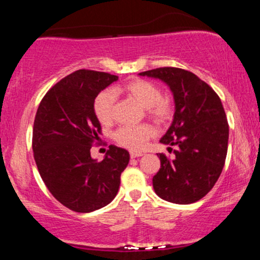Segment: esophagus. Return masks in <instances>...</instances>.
Segmentation results:
<instances>
[{"label": "esophagus", "instance_id": "obj_1", "mask_svg": "<svg viewBox=\"0 0 260 260\" xmlns=\"http://www.w3.org/2000/svg\"><path fill=\"white\" fill-rule=\"evenodd\" d=\"M143 156V153H139V151H131V157L132 159H136V157Z\"/></svg>", "mask_w": 260, "mask_h": 260}]
</instances>
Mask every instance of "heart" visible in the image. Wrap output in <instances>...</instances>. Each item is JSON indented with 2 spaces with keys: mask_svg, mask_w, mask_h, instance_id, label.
Segmentation results:
<instances>
[{
  "mask_svg": "<svg viewBox=\"0 0 260 260\" xmlns=\"http://www.w3.org/2000/svg\"><path fill=\"white\" fill-rule=\"evenodd\" d=\"M122 90L144 106L149 117L153 118L156 123H168L174 116V100L166 95H161L159 86L149 80L133 79L126 83ZM115 103L116 94L111 89H105L96 95L92 109L100 123H111ZM154 134V128L148 123L123 126L113 133V140L129 150H140Z\"/></svg>",
  "mask_w": 260,
  "mask_h": 260,
  "instance_id": "1",
  "label": "heart"
}]
</instances>
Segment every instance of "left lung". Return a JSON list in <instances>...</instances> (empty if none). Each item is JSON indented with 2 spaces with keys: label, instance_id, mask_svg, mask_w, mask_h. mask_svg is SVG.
Here are the masks:
<instances>
[{
  "label": "left lung",
  "instance_id": "8db88e82",
  "mask_svg": "<svg viewBox=\"0 0 260 260\" xmlns=\"http://www.w3.org/2000/svg\"><path fill=\"white\" fill-rule=\"evenodd\" d=\"M139 76L161 79L175 99L172 124L160 139L175 147V157L159 154L160 170L153 177L155 193L175 204H190L210 192L225 165L229 123L219 95L189 71L161 67Z\"/></svg>",
  "mask_w": 260,
  "mask_h": 260
}]
</instances>
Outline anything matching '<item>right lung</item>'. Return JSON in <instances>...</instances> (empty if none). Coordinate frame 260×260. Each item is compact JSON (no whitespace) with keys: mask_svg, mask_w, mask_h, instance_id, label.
<instances>
[{"mask_svg":"<svg viewBox=\"0 0 260 260\" xmlns=\"http://www.w3.org/2000/svg\"><path fill=\"white\" fill-rule=\"evenodd\" d=\"M117 79L105 72L76 71L45 94L35 115L32 151L39 174L50 193L77 213L111 203L129 162V153L115 145L101 161L90 156L91 145L101 134L94 100Z\"/></svg>","mask_w":260,"mask_h":260,"instance_id":"obj_1","label":"right lung"}]
</instances>
